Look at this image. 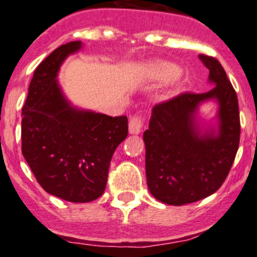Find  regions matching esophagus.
Returning <instances> with one entry per match:
<instances>
[{"label":"esophagus","instance_id":"1","mask_svg":"<svg viewBox=\"0 0 257 257\" xmlns=\"http://www.w3.org/2000/svg\"><path fill=\"white\" fill-rule=\"evenodd\" d=\"M144 122H145V118L141 114L133 116L131 122H129V132H131V134H139L141 132V128H143Z\"/></svg>","mask_w":257,"mask_h":257}]
</instances>
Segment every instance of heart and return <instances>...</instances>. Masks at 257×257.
<instances>
[{"label": "heart", "mask_w": 257, "mask_h": 257, "mask_svg": "<svg viewBox=\"0 0 257 257\" xmlns=\"http://www.w3.org/2000/svg\"><path fill=\"white\" fill-rule=\"evenodd\" d=\"M156 70H157V73L161 76V78L166 79V81H172V79L178 78L180 76V72H181L178 66L168 63L159 64L156 67Z\"/></svg>", "instance_id": "b5f03b06"}]
</instances>
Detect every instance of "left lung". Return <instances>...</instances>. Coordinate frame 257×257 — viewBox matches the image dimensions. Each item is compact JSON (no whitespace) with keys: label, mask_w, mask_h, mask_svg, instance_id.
<instances>
[{"label":"left lung","mask_w":257,"mask_h":257,"mask_svg":"<svg viewBox=\"0 0 257 257\" xmlns=\"http://www.w3.org/2000/svg\"><path fill=\"white\" fill-rule=\"evenodd\" d=\"M215 87L206 93H182L152 108L144 133L146 178L159 202L184 205L216 192L231 170L240 138L238 98L217 59L200 54ZM219 102V133L199 136L195 114L199 103Z\"/></svg>","instance_id":"left-lung-1"}]
</instances>
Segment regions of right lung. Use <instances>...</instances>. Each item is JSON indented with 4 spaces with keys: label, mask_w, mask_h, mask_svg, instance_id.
Wrapping results in <instances>:
<instances>
[{
    "label": "right lung",
    "mask_w": 257,
    "mask_h": 257,
    "mask_svg": "<svg viewBox=\"0 0 257 257\" xmlns=\"http://www.w3.org/2000/svg\"><path fill=\"white\" fill-rule=\"evenodd\" d=\"M81 41L58 47L35 70L23 107L22 152L46 192L72 203L104 193L114 150L128 135V118L70 106L57 82L65 58Z\"/></svg>",
    "instance_id": "obj_1"
}]
</instances>
